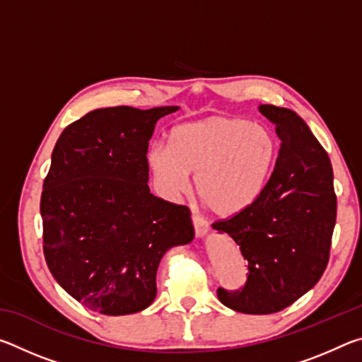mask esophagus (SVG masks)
Segmentation results:
<instances>
[{"mask_svg": "<svg viewBox=\"0 0 362 362\" xmlns=\"http://www.w3.org/2000/svg\"><path fill=\"white\" fill-rule=\"evenodd\" d=\"M193 218V225H194V233L196 236L198 238H203L207 230H209V223H207V220H204L201 216H198V214H193L192 216Z\"/></svg>", "mask_w": 362, "mask_h": 362, "instance_id": "1", "label": "esophagus"}]
</instances>
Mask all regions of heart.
Instances as JSON below:
<instances>
[{
	"instance_id": "heart-1",
	"label": "heart",
	"mask_w": 362,
	"mask_h": 362,
	"mask_svg": "<svg viewBox=\"0 0 362 362\" xmlns=\"http://www.w3.org/2000/svg\"><path fill=\"white\" fill-rule=\"evenodd\" d=\"M278 140L265 126L236 116H207L170 132V146L155 144L148 164L163 192L185 193L189 174L203 204L217 217H235L265 192L278 159Z\"/></svg>"
}]
</instances>
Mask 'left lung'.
Instances as JSON below:
<instances>
[{"label":"left lung","mask_w":362,"mask_h":362,"mask_svg":"<svg viewBox=\"0 0 362 362\" xmlns=\"http://www.w3.org/2000/svg\"><path fill=\"white\" fill-rule=\"evenodd\" d=\"M259 112L281 140L268 185L247 211L212 223L240 246L249 269L243 289L218 287V300L246 315L284 310L320 281L337 217L332 164L306 122L289 108Z\"/></svg>","instance_id":"left-lung-1"}]
</instances>
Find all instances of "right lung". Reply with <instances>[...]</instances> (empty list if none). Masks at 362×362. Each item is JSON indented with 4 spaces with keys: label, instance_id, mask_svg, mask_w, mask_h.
<instances>
[{
    "label": "right lung",
    "instance_id": "right-lung-1",
    "mask_svg": "<svg viewBox=\"0 0 362 362\" xmlns=\"http://www.w3.org/2000/svg\"><path fill=\"white\" fill-rule=\"evenodd\" d=\"M179 107H110L60 134L42 183V249L54 279L88 308L137 313L156 297V272L194 228L187 206L150 193L148 142Z\"/></svg>",
    "mask_w": 362,
    "mask_h": 362
}]
</instances>
